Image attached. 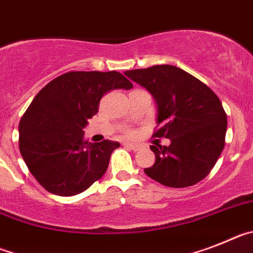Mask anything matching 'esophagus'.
Listing matches in <instances>:
<instances>
[{"label":"esophagus","mask_w":253,"mask_h":253,"mask_svg":"<svg viewBox=\"0 0 253 253\" xmlns=\"http://www.w3.org/2000/svg\"><path fill=\"white\" fill-rule=\"evenodd\" d=\"M125 146H126V148H128L129 150H133V151L140 150V148H141V146H140V145H137V144H132V142H126V144H125Z\"/></svg>","instance_id":"1"}]
</instances>
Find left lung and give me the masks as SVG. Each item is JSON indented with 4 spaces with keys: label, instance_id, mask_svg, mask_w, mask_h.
Returning a JSON list of instances; mask_svg holds the SVG:
<instances>
[{
    "label": "left lung",
    "instance_id": "obj_1",
    "mask_svg": "<svg viewBox=\"0 0 253 253\" xmlns=\"http://www.w3.org/2000/svg\"><path fill=\"white\" fill-rule=\"evenodd\" d=\"M144 86L158 107L154 137L170 140L169 146L151 145L155 163L144 172L168 187L183 188L204 179L214 168L225 145L227 114L208 85L172 65L125 72Z\"/></svg>",
    "mask_w": 253,
    "mask_h": 253
}]
</instances>
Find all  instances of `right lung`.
Segmentation results:
<instances>
[{
  "label": "right lung",
  "mask_w": 253,
  "mask_h": 253,
  "mask_svg": "<svg viewBox=\"0 0 253 253\" xmlns=\"http://www.w3.org/2000/svg\"><path fill=\"white\" fill-rule=\"evenodd\" d=\"M132 83L117 71H71L39 91L19 124V148L30 173L48 192L74 196L102 178L120 144L84 139L102 96Z\"/></svg>",
  "instance_id": "1"
}]
</instances>
